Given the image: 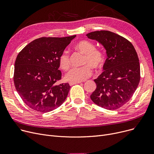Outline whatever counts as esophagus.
<instances>
[{"label":"esophagus","instance_id":"obj_1","mask_svg":"<svg viewBox=\"0 0 154 154\" xmlns=\"http://www.w3.org/2000/svg\"><path fill=\"white\" fill-rule=\"evenodd\" d=\"M81 83V82H69V85H73L74 84H80Z\"/></svg>","mask_w":154,"mask_h":154}]
</instances>
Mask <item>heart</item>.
I'll return each instance as SVG.
<instances>
[{"mask_svg": "<svg viewBox=\"0 0 154 154\" xmlns=\"http://www.w3.org/2000/svg\"><path fill=\"white\" fill-rule=\"evenodd\" d=\"M75 49L84 55L83 65L85 66L80 68L71 69L65 75V79L69 82H81L89 77L92 74V68L100 70L104 63V55L103 52L96 49L95 45L88 41L81 40L75 45ZM60 67L66 70L70 66V57L69 52L63 51L59 57Z\"/></svg>", "mask_w": 154, "mask_h": 154, "instance_id": "b5f03b06", "label": "heart"}]
</instances>
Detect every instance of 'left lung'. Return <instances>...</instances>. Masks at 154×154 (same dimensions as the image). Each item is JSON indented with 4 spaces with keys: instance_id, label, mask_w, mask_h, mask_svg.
I'll return each mask as SVG.
<instances>
[{
    "instance_id": "8db88e82",
    "label": "left lung",
    "mask_w": 154,
    "mask_h": 154,
    "mask_svg": "<svg viewBox=\"0 0 154 154\" xmlns=\"http://www.w3.org/2000/svg\"><path fill=\"white\" fill-rule=\"evenodd\" d=\"M86 35L102 44L107 55L104 71L94 79L97 88L91 99L103 109H119L131 99L140 82V63L136 51L128 40L110 31H95Z\"/></svg>"
}]
</instances>
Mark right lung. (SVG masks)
<instances>
[{
    "label": "right lung",
    "instance_id": "1",
    "mask_svg": "<svg viewBox=\"0 0 154 154\" xmlns=\"http://www.w3.org/2000/svg\"><path fill=\"white\" fill-rule=\"evenodd\" d=\"M75 37L37 38L19 53L14 65V85L22 100L32 109L51 112L66 100L69 84H55L62 76L59 57Z\"/></svg>",
    "mask_w": 154,
    "mask_h": 154
}]
</instances>
